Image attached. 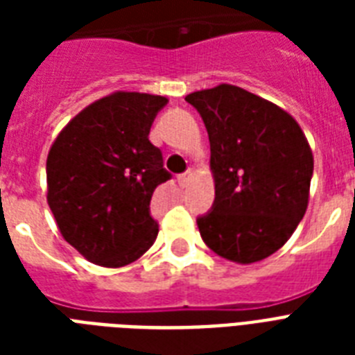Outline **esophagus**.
I'll list each match as a JSON object with an SVG mask.
<instances>
[{"label": "esophagus", "instance_id": "1", "mask_svg": "<svg viewBox=\"0 0 355 355\" xmlns=\"http://www.w3.org/2000/svg\"><path fill=\"white\" fill-rule=\"evenodd\" d=\"M191 175H193V173H191V169H188V171L182 173V175H178V184H180L182 188H186V186L189 184V178H191Z\"/></svg>", "mask_w": 355, "mask_h": 355}]
</instances>
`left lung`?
<instances>
[{"label": "left lung", "mask_w": 355, "mask_h": 355, "mask_svg": "<svg viewBox=\"0 0 355 355\" xmlns=\"http://www.w3.org/2000/svg\"><path fill=\"white\" fill-rule=\"evenodd\" d=\"M186 101L205 121L216 200L197 217L202 241L237 263L275 254L302 221L313 155L298 123L280 107L232 85Z\"/></svg>", "instance_id": "1"}]
</instances>
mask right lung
Masks as SVG:
<instances>
[{"mask_svg":"<svg viewBox=\"0 0 355 355\" xmlns=\"http://www.w3.org/2000/svg\"><path fill=\"white\" fill-rule=\"evenodd\" d=\"M166 97L116 92L64 127L47 155V205L66 241L92 263L123 267L155 243L149 205L171 178L149 141Z\"/></svg>","mask_w":355,"mask_h":355,"instance_id":"right-lung-1","label":"right lung"}]
</instances>
